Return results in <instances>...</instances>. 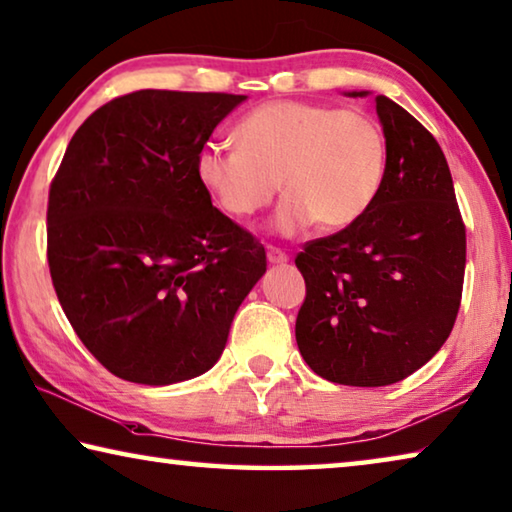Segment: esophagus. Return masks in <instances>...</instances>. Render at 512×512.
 Returning <instances> with one entry per match:
<instances>
[{
	"label": "esophagus",
	"instance_id": "obj_1",
	"mask_svg": "<svg viewBox=\"0 0 512 512\" xmlns=\"http://www.w3.org/2000/svg\"><path fill=\"white\" fill-rule=\"evenodd\" d=\"M266 257H269V262L271 264H287L289 262V255L285 253V250H280V248H269L266 250Z\"/></svg>",
	"mask_w": 512,
	"mask_h": 512
}]
</instances>
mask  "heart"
I'll return each instance as SVG.
<instances>
[{
    "instance_id": "heart-1",
    "label": "heart",
    "mask_w": 512,
    "mask_h": 512,
    "mask_svg": "<svg viewBox=\"0 0 512 512\" xmlns=\"http://www.w3.org/2000/svg\"><path fill=\"white\" fill-rule=\"evenodd\" d=\"M230 145L196 154V177L227 216L248 218L282 189L273 227L285 237L321 223L344 230L376 202L387 168L383 127L362 109L266 102L243 116Z\"/></svg>"
}]
</instances>
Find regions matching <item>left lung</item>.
Masks as SVG:
<instances>
[{"instance_id": "obj_1", "label": "left lung", "mask_w": 512, "mask_h": 512, "mask_svg": "<svg viewBox=\"0 0 512 512\" xmlns=\"http://www.w3.org/2000/svg\"><path fill=\"white\" fill-rule=\"evenodd\" d=\"M376 113L387 143L376 202L296 257L307 287L298 351L321 378L351 387L392 385L424 367L451 335L465 280V223L440 143L385 95Z\"/></svg>"}]
</instances>
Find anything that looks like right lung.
Instances as JSON below:
<instances>
[{
	"instance_id": "obj_1",
	"label": "right lung",
	"mask_w": 512,
	"mask_h": 512,
	"mask_svg": "<svg viewBox=\"0 0 512 512\" xmlns=\"http://www.w3.org/2000/svg\"><path fill=\"white\" fill-rule=\"evenodd\" d=\"M246 95L136 91L84 120L47 202L52 285L113 376L173 385L214 367L264 246L212 205L196 154Z\"/></svg>"
}]
</instances>
